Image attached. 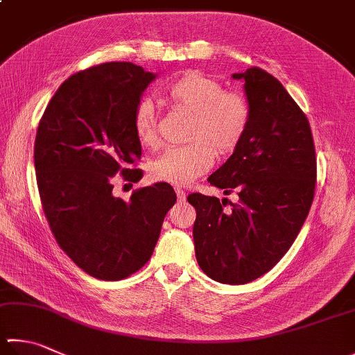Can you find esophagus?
I'll use <instances>...</instances> for the list:
<instances>
[{
	"label": "esophagus",
	"mask_w": 355,
	"mask_h": 355,
	"mask_svg": "<svg viewBox=\"0 0 355 355\" xmlns=\"http://www.w3.org/2000/svg\"><path fill=\"white\" fill-rule=\"evenodd\" d=\"M176 196H178L179 202H184V200L187 199V195H185V191L182 189H176Z\"/></svg>",
	"instance_id": "34e87169"
}]
</instances>
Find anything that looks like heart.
Returning a JSON list of instances; mask_svg holds the SVG:
<instances>
[{
    "label": "heart",
    "mask_w": 355,
    "mask_h": 355,
    "mask_svg": "<svg viewBox=\"0 0 355 355\" xmlns=\"http://www.w3.org/2000/svg\"><path fill=\"white\" fill-rule=\"evenodd\" d=\"M173 108L191 116L187 135L190 145L171 148L150 165L155 182L173 187L190 185L209 171L215 155L235 151L249 128L250 110L243 96L225 91L216 80L198 72H185L166 89ZM132 131L146 148L160 144L157 116L150 100H140L132 112Z\"/></svg>",
    "instance_id": "heart-1"
}]
</instances>
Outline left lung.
<instances>
[{
    "instance_id": "obj_1",
    "label": "left lung",
    "mask_w": 355,
    "mask_h": 355,
    "mask_svg": "<svg viewBox=\"0 0 355 355\" xmlns=\"http://www.w3.org/2000/svg\"><path fill=\"white\" fill-rule=\"evenodd\" d=\"M250 122L243 142L209 178L239 200L191 193L198 264L223 284H245L282 259L302 230L317 182L309 120L278 80L257 66L243 73Z\"/></svg>"
}]
</instances>
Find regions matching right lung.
Segmentation results:
<instances>
[{"instance_id": "1", "label": "right lung", "mask_w": 355, "mask_h": 355, "mask_svg": "<svg viewBox=\"0 0 355 355\" xmlns=\"http://www.w3.org/2000/svg\"><path fill=\"white\" fill-rule=\"evenodd\" d=\"M156 73L128 62L92 66L57 89L40 120L33 162L43 211L58 245L88 275L117 282L148 263L164 218L176 202L170 184L116 198V175L144 173L132 112Z\"/></svg>"}]
</instances>
